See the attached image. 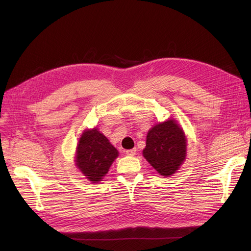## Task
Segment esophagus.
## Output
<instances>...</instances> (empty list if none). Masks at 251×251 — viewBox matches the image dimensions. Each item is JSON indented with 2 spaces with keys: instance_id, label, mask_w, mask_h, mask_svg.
<instances>
[{
  "instance_id": "esophagus-1",
  "label": "esophagus",
  "mask_w": 251,
  "mask_h": 251,
  "mask_svg": "<svg viewBox=\"0 0 251 251\" xmlns=\"http://www.w3.org/2000/svg\"><path fill=\"white\" fill-rule=\"evenodd\" d=\"M126 154L127 156H134L136 154V149H133V150H127L126 151Z\"/></svg>"
}]
</instances>
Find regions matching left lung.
<instances>
[{"mask_svg":"<svg viewBox=\"0 0 251 251\" xmlns=\"http://www.w3.org/2000/svg\"><path fill=\"white\" fill-rule=\"evenodd\" d=\"M187 139L177 120L170 118L151 126L147 135L143 157L163 177H170L186 159Z\"/></svg>","mask_w":251,"mask_h":251,"instance_id":"8db88e82","label":"left lung"}]
</instances>
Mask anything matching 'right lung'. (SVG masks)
<instances>
[{
    "label": "right lung",
    "instance_id": "obj_1",
    "mask_svg": "<svg viewBox=\"0 0 251 251\" xmlns=\"http://www.w3.org/2000/svg\"><path fill=\"white\" fill-rule=\"evenodd\" d=\"M117 149L97 127L83 130L75 151V165L83 176L98 183L118 157Z\"/></svg>",
    "mask_w": 251,
    "mask_h": 251
}]
</instances>
